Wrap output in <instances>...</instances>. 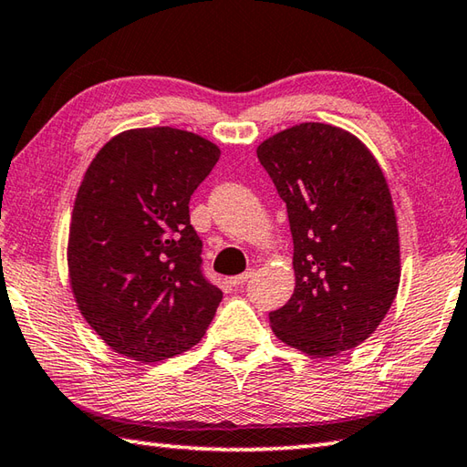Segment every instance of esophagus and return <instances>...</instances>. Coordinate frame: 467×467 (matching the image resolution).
I'll return each mask as SVG.
<instances>
[{"instance_id":"obj_1","label":"esophagus","mask_w":467,"mask_h":467,"mask_svg":"<svg viewBox=\"0 0 467 467\" xmlns=\"http://www.w3.org/2000/svg\"><path fill=\"white\" fill-rule=\"evenodd\" d=\"M251 276H253V271H246V273H243V275L231 276V279H228V285L234 286V289H239V286H243L246 281L251 279Z\"/></svg>"}]
</instances>
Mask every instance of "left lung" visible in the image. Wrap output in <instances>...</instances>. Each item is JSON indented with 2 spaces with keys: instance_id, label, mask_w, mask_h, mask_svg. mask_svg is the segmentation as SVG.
Masks as SVG:
<instances>
[{
  "instance_id": "8db88e82",
  "label": "left lung",
  "mask_w": 467,
  "mask_h": 467,
  "mask_svg": "<svg viewBox=\"0 0 467 467\" xmlns=\"http://www.w3.org/2000/svg\"><path fill=\"white\" fill-rule=\"evenodd\" d=\"M286 204L295 291L269 315L293 349L333 357L361 345L398 295V216L379 162L355 134L295 124L256 146Z\"/></svg>"
}]
</instances>
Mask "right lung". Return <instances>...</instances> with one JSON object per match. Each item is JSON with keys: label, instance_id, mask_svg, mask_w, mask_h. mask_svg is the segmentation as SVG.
Here are the masks:
<instances>
[{"label": "right lung", "instance_id": "obj_1", "mask_svg": "<svg viewBox=\"0 0 467 467\" xmlns=\"http://www.w3.org/2000/svg\"><path fill=\"white\" fill-rule=\"evenodd\" d=\"M221 148L171 126L110 138L78 188L67 276L88 325L124 357L171 359L202 339L223 291L201 273L188 202Z\"/></svg>", "mask_w": 467, "mask_h": 467}]
</instances>
